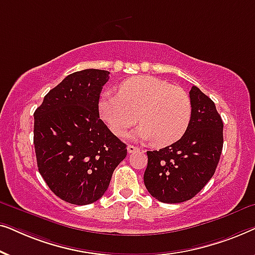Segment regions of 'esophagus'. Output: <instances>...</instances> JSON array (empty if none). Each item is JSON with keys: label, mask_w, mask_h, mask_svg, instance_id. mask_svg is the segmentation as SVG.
Here are the masks:
<instances>
[{"label": "esophagus", "mask_w": 255, "mask_h": 255, "mask_svg": "<svg viewBox=\"0 0 255 255\" xmlns=\"http://www.w3.org/2000/svg\"><path fill=\"white\" fill-rule=\"evenodd\" d=\"M139 151V148L137 147V146H133V145H128V153H133V152H137Z\"/></svg>", "instance_id": "1"}]
</instances>
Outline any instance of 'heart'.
Returning a JSON list of instances; mask_svg holds the SVG:
<instances>
[{"instance_id":"b5f03b06","label":"heart","mask_w":255,"mask_h":255,"mask_svg":"<svg viewBox=\"0 0 255 255\" xmlns=\"http://www.w3.org/2000/svg\"><path fill=\"white\" fill-rule=\"evenodd\" d=\"M99 114L117 137H123L139 121L132 137L152 140L158 147L168 146L186 133L191 118L188 94L165 80L134 76L123 81L118 94L101 95Z\"/></svg>"}]
</instances>
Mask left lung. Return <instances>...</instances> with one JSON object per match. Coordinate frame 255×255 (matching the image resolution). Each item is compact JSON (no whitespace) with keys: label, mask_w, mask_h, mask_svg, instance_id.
<instances>
[{"label":"left lung","mask_w":255,"mask_h":255,"mask_svg":"<svg viewBox=\"0 0 255 255\" xmlns=\"http://www.w3.org/2000/svg\"><path fill=\"white\" fill-rule=\"evenodd\" d=\"M191 118L186 133L159 151H147L144 183L163 203H181L203 189L223 149V121L210 97L191 87Z\"/></svg>","instance_id":"left-lung-1"}]
</instances>
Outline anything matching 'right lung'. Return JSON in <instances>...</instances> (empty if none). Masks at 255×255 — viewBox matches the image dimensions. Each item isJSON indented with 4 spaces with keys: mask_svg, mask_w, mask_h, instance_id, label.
Listing matches in <instances>:
<instances>
[{
    "mask_svg": "<svg viewBox=\"0 0 255 255\" xmlns=\"http://www.w3.org/2000/svg\"><path fill=\"white\" fill-rule=\"evenodd\" d=\"M110 73L83 69L62 80L34 111L37 166L48 188L71 204L100 200L127 145L100 118L99 101Z\"/></svg>",
    "mask_w": 255,
    "mask_h": 255,
    "instance_id": "1",
    "label": "right lung"
}]
</instances>
